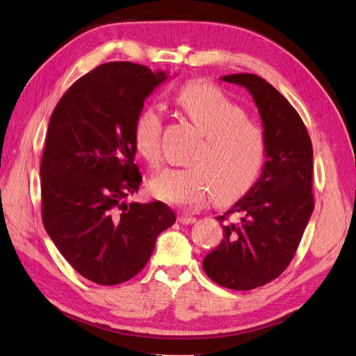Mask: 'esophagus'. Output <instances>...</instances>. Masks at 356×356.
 <instances>
[{
	"mask_svg": "<svg viewBox=\"0 0 356 356\" xmlns=\"http://www.w3.org/2000/svg\"><path fill=\"white\" fill-rule=\"evenodd\" d=\"M177 221L180 222V225H193V222L197 221V218L189 217V216H184V213H181V216H177Z\"/></svg>",
	"mask_w": 356,
	"mask_h": 356,
	"instance_id": "34e87169",
	"label": "esophagus"
}]
</instances>
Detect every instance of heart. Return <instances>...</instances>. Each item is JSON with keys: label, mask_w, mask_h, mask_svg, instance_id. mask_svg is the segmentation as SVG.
<instances>
[{"label": "heart", "mask_w": 356, "mask_h": 356, "mask_svg": "<svg viewBox=\"0 0 356 356\" xmlns=\"http://www.w3.org/2000/svg\"><path fill=\"white\" fill-rule=\"evenodd\" d=\"M175 102L202 139L189 156V167L162 171L150 181L152 194L188 209L198 208L211 197L217 206L238 202L266 168V130L208 81H189L177 90ZM161 139V113L154 107H144L135 120L134 144L140 158L154 170L162 162Z\"/></svg>", "instance_id": "1"}]
</instances>
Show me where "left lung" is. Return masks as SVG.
Instances as JSON below:
<instances>
[{"mask_svg":"<svg viewBox=\"0 0 356 356\" xmlns=\"http://www.w3.org/2000/svg\"><path fill=\"white\" fill-rule=\"evenodd\" d=\"M247 88L268 138V159L259 180L234 208L218 217L222 241L204 256L203 270L229 290H253L290 266L314 211L312 144L286 98L254 74H230Z\"/></svg>","mask_w":356,"mask_h":356,"instance_id":"left-lung-1","label":"left lung"}]
</instances>
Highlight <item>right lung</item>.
I'll return each mask as SVG.
<instances>
[{
  "mask_svg": "<svg viewBox=\"0 0 356 356\" xmlns=\"http://www.w3.org/2000/svg\"><path fill=\"white\" fill-rule=\"evenodd\" d=\"M165 79L144 65L103 63L71 85L49 118L40 161L44 226L70 266L98 285L135 277L176 221L162 202H126L143 181L135 120Z\"/></svg>",
  "mask_w": 356,
  "mask_h": 356,
  "instance_id": "add662e5",
  "label": "right lung"
}]
</instances>
